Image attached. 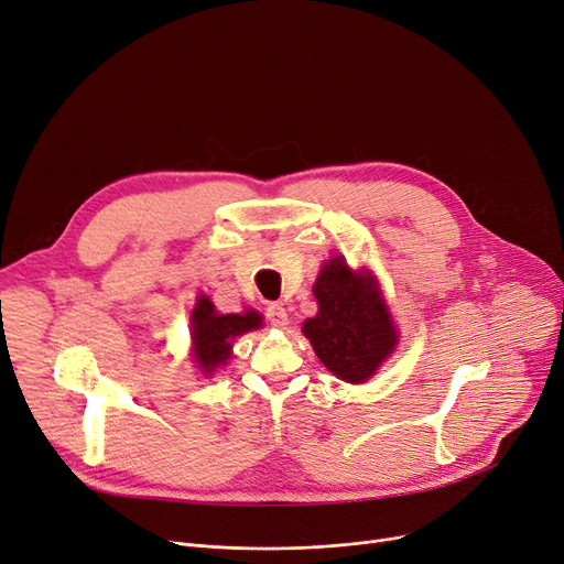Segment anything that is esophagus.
<instances>
[{
	"instance_id": "obj_1",
	"label": "esophagus",
	"mask_w": 564,
	"mask_h": 564,
	"mask_svg": "<svg viewBox=\"0 0 564 564\" xmlns=\"http://www.w3.org/2000/svg\"><path fill=\"white\" fill-rule=\"evenodd\" d=\"M264 317H267V322L272 324V327H285V324H288V313H285V308L279 306V304L267 306V308H264Z\"/></svg>"
}]
</instances>
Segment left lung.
<instances>
[{"mask_svg":"<svg viewBox=\"0 0 564 564\" xmlns=\"http://www.w3.org/2000/svg\"><path fill=\"white\" fill-rule=\"evenodd\" d=\"M313 292L319 311L304 322V334L319 361L343 381H366L398 343L375 276L351 272L345 258H334L322 267Z\"/></svg>","mask_w":564,"mask_h":564,"instance_id":"obj_1","label":"left lung"}]
</instances>
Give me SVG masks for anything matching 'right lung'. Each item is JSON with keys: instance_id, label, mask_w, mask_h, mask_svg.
<instances>
[{"instance_id": "1", "label": "right lung", "mask_w": 564, "mask_h": 564, "mask_svg": "<svg viewBox=\"0 0 564 564\" xmlns=\"http://www.w3.org/2000/svg\"><path fill=\"white\" fill-rule=\"evenodd\" d=\"M258 313L245 315H217L213 302L207 297H198L192 311V340H194V359L203 372H213L221 364L228 361L232 338L242 336L251 329L260 327Z\"/></svg>"}]
</instances>
